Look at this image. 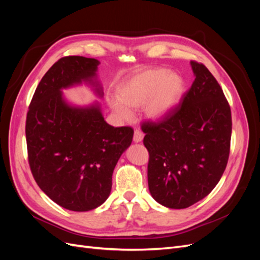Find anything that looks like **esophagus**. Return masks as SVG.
Instances as JSON below:
<instances>
[{
  "label": "esophagus",
  "instance_id": "1",
  "mask_svg": "<svg viewBox=\"0 0 260 260\" xmlns=\"http://www.w3.org/2000/svg\"><path fill=\"white\" fill-rule=\"evenodd\" d=\"M144 138V135L140 130H136L135 131V135H133V141H135L136 143H140L142 142V140Z\"/></svg>",
  "mask_w": 260,
  "mask_h": 260
}]
</instances>
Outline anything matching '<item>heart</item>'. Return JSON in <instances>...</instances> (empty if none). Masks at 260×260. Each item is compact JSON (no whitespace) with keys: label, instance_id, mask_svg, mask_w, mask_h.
Segmentation results:
<instances>
[{"label":"heart","instance_id":"obj_1","mask_svg":"<svg viewBox=\"0 0 260 260\" xmlns=\"http://www.w3.org/2000/svg\"><path fill=\"white\" fill-rule=\"evenodd\" d=\"M184 90L182 76L156 67L130 77L119 85L118 96H108L107 102L120 120L131 119V109L143 106V114L148 120L160 121L177 108Z\"/></svg>","mask_w":260,"mask_h":260}]
</instances>
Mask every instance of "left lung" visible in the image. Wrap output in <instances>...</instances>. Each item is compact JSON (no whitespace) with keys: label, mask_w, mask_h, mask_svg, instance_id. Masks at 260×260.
<instances>
[{"label":"left lung","mask_w":260,"mask_h":260,"mask_svg":"<svg viewBox=\"0 0 260 260\" xmlns=\"http://www.w3.org/2000/svg\"><path fill=\"white\" fill-rule=\"evenodd\" d=\"M194 82L164 120L142 125L149 153V193L160 205L182 209L207 196L221 179L230 153L231 109L215 77L191 61Z\"/></svg>","instance_id":"1"}]
</instances>
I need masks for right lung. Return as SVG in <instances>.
Returning a JSON list of instances; mask_svg holds the SVG:
<instances>
[{"mask_svg":"<svg viewBox=\"0 0 260 260\" xmlns=\"http://www.w3.org/2000/svg\"><path fill=\"white\" fill-rule=\"evenodd\" d=\"M95 58L62 57L37 86L26 121L31 172L38 185L57 205L73 211L101 206L112 190V177L132 142L130 127L108 124L98 101L75 105L62 90L82 83L103 98Z\"/></svg>","mask_w":260,"mask_h":260,"instance_id":"add662e5","label":"right lung"}]
</instances>
